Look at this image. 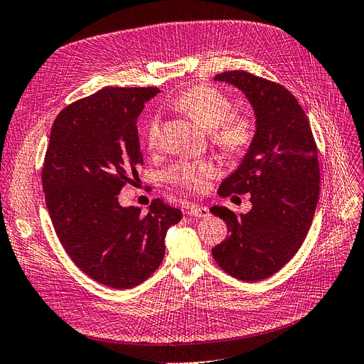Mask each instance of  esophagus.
I'll return each mask as SVG.
<instances>
[{
	"instance_id": "esophagus-1",
	"label": "esophagus",
	"mask_w": 364,
	"mask_h": 364,
	"mask_svg": "<svg viewBox=\"0 0 364 364\" xmlns=\"http://www.w3.org/2000/svg\"><path fill=\"white\" fill-rule=\"evenodd\" d=\"M186 215L194 217V218H205L209 215V209L206 206L191 205L188 209H186Z\"/></svg>"
}]
</instances>
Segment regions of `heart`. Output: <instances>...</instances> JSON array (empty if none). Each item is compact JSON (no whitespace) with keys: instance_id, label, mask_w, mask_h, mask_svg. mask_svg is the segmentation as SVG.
Instances as JSON below:
<instances>
[{"instance_id":"obj_1","label":"heart","mask_w":364,"mask_h":364,"mask_svg":"<svg viewBox=\"0 0 364 364\" xmlns=\"http://www.w3.org/2000/svg\"><path fill=\"white\" fill-rule=\"evenodd\" d=\"M173 107L193 118L209 138L226 155L237 156L246 151L255 136L252 119L245 115L232 114V102L215 87L200 85L182 92L174 98ZM159 117L153 115L142 132V141L149 149L159 142ZM217 165L209 161H179L165 173L167 181L176 186L200 191L206 181L217 174Z\"/></svg>"}]
</instances>
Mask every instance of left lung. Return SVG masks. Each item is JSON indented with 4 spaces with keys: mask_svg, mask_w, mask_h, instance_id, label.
I'll return each instance as SVG.
<instances>
[{
    "mask_svg": "<svg viewBox=\"0 0 364 364\" xmlns=\"http://www.w3.org/2000/svg\"><path fill=\"white\" fill-rule=\"evenodd\" d=\"M214 80L246 95L255 136L218 188L222 197L250 193L252 209L235 215L226 206H211L229 232L213 257L230 277L261 281L294 257L311 226L321 183L316 141L304 109L284 86L246 71L217 74Z\"/></svg>",
    "mask_w": 364,
    "mask_h": 364,
    "instance_id": "8db88e82",
    "label": "left lung"
}]
</instances>
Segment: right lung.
Listing matches in <instances>:
<instances>
[{"mask_svg":"<svg viewBox=\"0 0 364 364\" xmlns=\"http://www.w3.org/2000/svg\"><path fill=\"white\" fill-rule=\"evenodd\" d=\"M158 87H105L62 109L51 127L42 186L60 245L94 281L132 289L155 272L181 209L161 199L149 213L118 194L142 164L136 119Z\"/></svg>","mask_w":364,"mask_h":364,"instance_id":"add662e5","label":"right lung"}]
</instances>
